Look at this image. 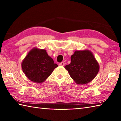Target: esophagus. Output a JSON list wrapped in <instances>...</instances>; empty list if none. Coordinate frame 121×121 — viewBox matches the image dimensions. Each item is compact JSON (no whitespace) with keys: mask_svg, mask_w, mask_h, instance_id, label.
I'll return each mask as SVG.
<instances>
[{"mask_svg":"<svg viewBox=\"0 0 121 121\" xmlns=\"http://www.w3.org/2000/svg\"><path fill=\"white\" fill-rule=\"evenodd\" d=\"M59 65H61V66H64L65 65V63L62 62H60V63H59Z\"/></svg>","mask_w":121,"mask_h":121,"instance_id":"esophagus-1","label":"esophagus"}]
</instances>
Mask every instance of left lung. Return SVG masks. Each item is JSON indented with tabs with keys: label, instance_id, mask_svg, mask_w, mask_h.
<instances>
[{
	"label": "left lung",
	"instance_id": "1",
	"mask_svg": "<svg viewBox=\"0 0 121 121\" xmlns=\"http://www.w3.org/2000/svg\"><path fill=\"white\" fill-rule=\"evenodd\" d=\"M71 63L65 66L70 76L78 84H85L97 75L99 65L93 54L88 50L75 51Z\"/></svg>",
	"mask_w": 121,
	"mask_h": 121
}]
</instances>
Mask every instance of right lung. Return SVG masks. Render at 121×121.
<instances>
[{"label":"right lung","mask_w":121,"mask_h":121,"mask_svg":"<svg viewBox=\"0 0 121 121\" xmlns=\"http://www.w3.org/2000/svg\"><path fill=\"white\" fill-rule=\"evenodd\" d=\"M22 69L30 81L43 83L58 66L45 49L34 48L22 62Z\"/></svg>","instance_id":"obj_1"}]
</instances>
